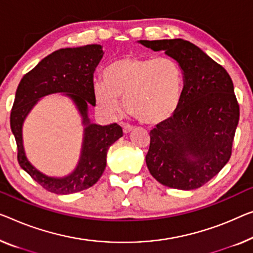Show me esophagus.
I'll use <instances>...</instances> for the list:
<instances>
[{
  "instance_id": "34e87169",
  "label": "esophagus",
  "mask_w": 253,
  "mask_h": 253,
  "mask_svg": "<svg viewBox=\"0 0 253 253\" xmlns=\"http://www.w3.org/2000/svg\"><path fill=\"white\" fill-rule=\"evenodd\" d=\"M133 129H134V127L130 126V125H127V124H125V125L123 126V130H124V133H125V134L130 133V131Z\"/></svg>"
}]
</instances>
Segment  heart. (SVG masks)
Returning <instances> with one entry per match:
<instances>
[{
  "label": "heart",
  "mask_w": 253,
  "mask_h": 253,
  "mask_svg": "<svg viewBox=\"0 0 253 253\" xmlns=\"http://www.w3.org/2000/svg\"><path fill=\"white\" fill-rule=\"evenodd\" d=\"M182 68L168 56H123L103 70V83L94 84L93 95L105 114L118 115L124 101L128 115L146 125L164 123L182 100Z\"/></svg>",
  "instance_id": "obj_1"
}]
</instances>
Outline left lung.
<instances>
[{
	"label": "left lung",
	"instance_id": "8db88e82",
	"mask_svg": "<svg viewBox=\"0 0 253 253\" xmlns=\"http://www.w3.org/2000/svg\"><path fill=\"white\" fill-rule=\"evenodd\" d=\"M139 43L153 51H165L178 62L184 75L178 109L150 131L145 157L150 174L171 188L201 187L232 156L240 118L232 78L224 67L188 41Z\"/></svg>",
	"mask_w": 253,
	"mask_h": 253
}]
</instances>
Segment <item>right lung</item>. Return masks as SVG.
I'll list each match as a JSON object with an SVG mask.
<instances>
[{
    "label": "right lung",
    "instance_id": "right-lung-1",
    "mask_svg": "<svg viewBox=\"0 0 253 253\" xmlns=\"http://www.w3.org/2000/svg\"><path fill=\"white\" fill-rule=\"evenodd\" d=\"M103 56L97 44L81 47L60 48L25 75L19 83L10 115V126L18 149V163L30 177L48 192L70 194L93 186L107 166V152L123 136L118 124L107 126L90 124L88 103L95 105L93 74ZM53 92H66L78 105L84 124V141L81 159L73 174L62 179L48 177L33 168L25 158L22 145V124L41 97Z\"/></svg>",
    "mask_w": 253,
    "mask_h": 253
}]
</instances>
